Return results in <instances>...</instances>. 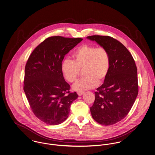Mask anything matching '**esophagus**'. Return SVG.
<instances>
[{
    "label": "esophagus",
    "mask_w": 155,
    "mask_h": 155,
    "mask_svg": "<svg viewBox=\"0 0 155 155\" xmlns=\"http://www.w3.org/2000/svg\"><path fill=\"white\" fill-rule=\"evenodd\" d=\"M84 91H78L77 92V94L79 95V96H81L83 94H84Z\"/></svg>",
    "instance_id": "obj_1"
}]
</instances>
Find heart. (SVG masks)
<instances>
[{
  "label": "heart",
  "instance_id": "1",
  "mask_svg": "<svg viewBox=\"0 0 155 155\" xmlns=\"http://www.w3.org/2000/svg\"><path fill=\"white\" fill-rule=\"evenodd\" d=\"M73 60L64 59L61 64V73L66 81L74 82L83 69L85 77L73 86L75 91H82L95 88L98 82L104 80L110 66V58L104 47L82 45L72 54Z\"/></svg>",
  "mask_w": 155,
  "mask_h": 155
}]
</instances>
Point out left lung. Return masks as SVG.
<instances>
[{
    "label": "left lung",
    "instance_id": "8db88e82",
    "mask_svg": "<svg viewBox=\"0 0 155 155\" xmlns=\"http://www.w3.org/2000/svg\"><path fill=\"white\" fill-rule=\"evenodd\" d=\"M87 38L105 48L110 58L109 73L96 89L91 113L99 124L113 125L126 117L138 95L137 68L130 52L117 39L102 35Z\"/></svg>",
    "mask_w": 155,
    "mask_h": 155
}]
</instances>
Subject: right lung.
<instances>
[{"label": "right lung", "instance_id": "right-lung-1", "mask_svg": "<svg viewBox=\"0 0 155 155\" xmlns=\"http://www.w3.org/2000/svg\"><path fill=\"white\" fill-rule=\"evenodd\" d=\"M82 40L81 38L49 37L33 51L27 61L23 89L31 110L47 124L64 121L71 103L78 97L75 92H70L61 64L64 56Z\"/></svg>", "mask_w": 155, "mask_h": 155}]
</instances>
